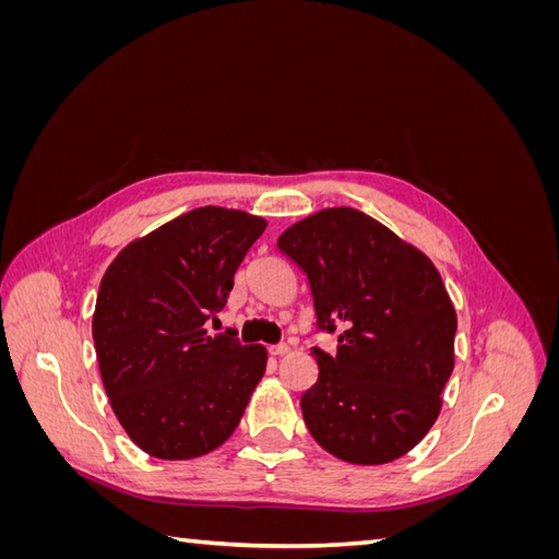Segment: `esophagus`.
<instances>
[{"label":"esophagus","mask_w":559,"mask_h":559,"mask_svg":"<svg viewBox=\"0 0 559 559\" xmlns=\"http://www.w3.org/2000/svg\"><path fill=\"white\" fill-rule=\"evenodd\" d=\"M267 352L273 354V357H284V354H289V345H284V343H280V345H270V347H267Z\"/></svg>","instance_id":"1"}]
</instances>
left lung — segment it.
<instances>
[{"instance_id":"1","label":"left lung","mask_w":559,"mask_h":559,"mask_svg":"<svg viewBox=\"0 0 559 559\" xmlns=\"http://www.w3.org/2000/svg\"><path fill=\"white\" fill-rule=\"evenodd\" d=\"M314 300L319 378L300 396L314 441L349 464H386L413 450L441 413L454 368L456 314L436 265L359 210L329 207L280 240Z\"/></svg>"}]
</instances>
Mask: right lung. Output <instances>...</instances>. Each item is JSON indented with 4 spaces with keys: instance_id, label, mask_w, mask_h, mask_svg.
Segmentation results:
<instances>
[{
    "instance_id": "right-lung-1",
    "label": "right lung",
    "mask_w": 559,
    "mask_h": 559,
    "mask_svg": "<svg viewBox=\"0 0 559 559\" xmlns=\"http://www.w3.org/2000/svg\"><path fill=\"white\" fill-rule=\"evenodd\" d=\"M265 218L198 207L130 242L99 282L93 341L105 392L130 441L193 460L240 425L265 373L263 345L207 335Z\"/></svg>"
}]
</instances>
